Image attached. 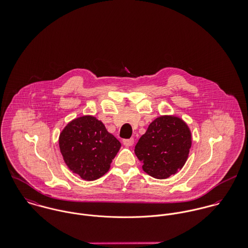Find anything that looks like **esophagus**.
I'll list each match as a JSON object with an SVG mask.
<instances>
[{
  "label": "esophagus",
  "instance_id": "esophagus-1",
  "mask_svg": "<svg viewBox=\"0 0 248 248\" xmlns=\"http://www.w3.org/2000/svg\"><path fill=\"white\" fill-rule=\"evenodd\" d=\"M134 142H135V140L132 138V139H128V140H123V144L125 145V146H133V144H134Z\"/></svg>",
  "mask_w": 248,
  "mask_h": 248
}]
</instances>
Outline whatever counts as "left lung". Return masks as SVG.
<instances>
[{
  "label": "left lung",
  "mask_w": 248,
  "mask_h": 248,
  "mask_svg": "<svg viewBox=\"0 0 248 248\" xmlns=\"http://www.w3.org/2000/svg\"><path fill=\"white\" fill-rule=\"evenodd\" d=\"M191 132L175 116H160L148 127L135 147L142 168L151 177L163 179L180 170L191 148Z\"/></svg>",
  "instance_id": "left-lung-1"
}]
</instances>
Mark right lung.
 Segmentation results:
<instances>
[{
	"label": "right lung",
	"mask_w": 248,
	"mask_h": 248,
	"mask_svg": "<svg viewBox=\"0 0 248 248\" xmlns=\"http://www.w3.org/2000/svg\"><path fill=\"white\" fill-rule=\"evenodd\" d=\"M120 146L104 124L91 115L72 120L59 137V147L66 164L85 180L104 176Z\"/></svg>",
	"instance_id": "obj_1"
}]
</instances>
